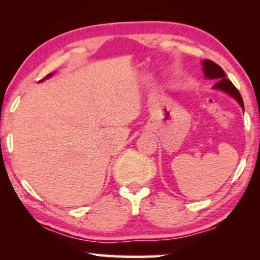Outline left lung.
<instances>
[{
	"label": "left lung",
	"instance_id": "8db88e82",
	"mask_svg": "<svg viewBox=\"0 0 260 260\" xmlns=\"http://www.w3.org/2000/svg\"><path fill=\"white\" fill-rule=\"evenodd\" d=\"M202 65H203V70H204V76L208 79H213V80L218 81L213 88L215 89H220L222 91H225L230 96H232L233 99H235L239 104L241 105V108L244 110V104H243V100H242V96L240 94V91L236 89L235 86L233 85L232 81L230 79L226 78V73L223 72V70L219 67L218 64H215L214 61L210 60V59H205L202 61Z\"/></svg>",
	"mask_w": 260,
	"mask_h": 260
}]
</instances>
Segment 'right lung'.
Listing matches in <instances>:
<instances>
[{
    "instance_id": "obj_1",
    "label": "right lung",
    "mask_w": 260,
    "mask_h": 260,
    "mask_svg": "<svg viewBox=\"0 0 260 260\" xmlns=\"http://www.w3.org/2000/svg\"><path fill=\"white\" fill-rule=\"evenodd\" d=\"M51 74H52V73H50V74H48V76H47V77H46V78H43V79H42V80H41V81H43V80H45V79H47V78H49V77H51Z\"/></svg>"
}]
</instances>
